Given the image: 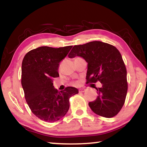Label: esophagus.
Here are the masks:
<instances>
[{
	"label": "esophagus",
	"mask_w": 147,
	"mask_h": 147,
	"mask_svg": "<svg viewBox=\"0 0 147 147\" xmlns=\"http://www.w3.org/2000/svg\"><path fill=\"white\" fill-rule=\"evenodd\" d=\"M86 89L85 88H81V89H79V92H80V93H84V92L86 91Z\"/></svg>",
	"instance_id": "1"
}]
</instances>
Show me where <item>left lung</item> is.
Listing matches in <instances>:
<instances>
[{
	"label": "left lung",
	"mask_w": 147,
	"mask_h": 147,
	"mask_svg": "<svg viewBox=\"0 0 147 147\" xmlns=\"http://www.w3.org/2000/svg\"><path fill=\"white\" fill-rule=\"evenodd\" d=\"M69 58L82 57L88 63L87 83L99 81L101 88H95L98 96L89 102L94 113L106 118L117 114L124 104L128 90L126 69L119 51L102 41H91L73 47Z\"/></svg>",
	"instance_id": "8db88e82"
}]
</instances>
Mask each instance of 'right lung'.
Wrapping results in <instances>:
<instances>
[{
  "mask_svg": "<svg viewBox=\"0 0 147 147\" xmlns=\"http://www.w3.org/2000/svg\"><path fill=\"white\" fill-rule=\"evenodd\" d=\"M73 46L59 48L40 47L29 51L22 62L21 84L24 97L35 115L47 123H54L65 115L69 98L78 93L74 87L58 91L53 78L59 76V63Z\"/></svg>",
  "mask_w": 147,
  "mask_h": 147,
  "instance_id": "add662e5",
  "label": "right lung"
}]
</instances>
